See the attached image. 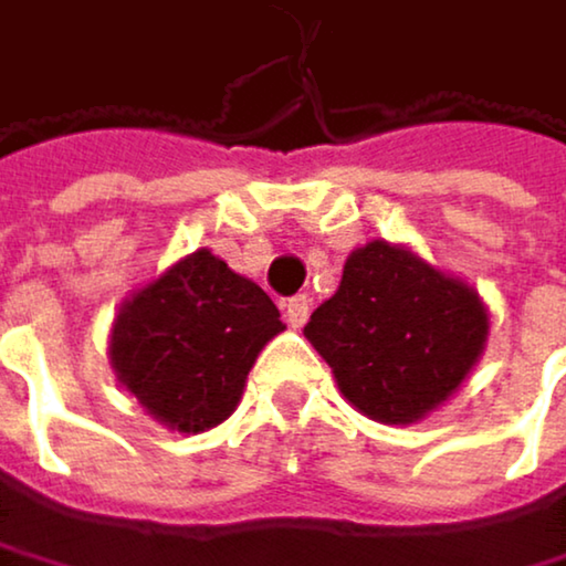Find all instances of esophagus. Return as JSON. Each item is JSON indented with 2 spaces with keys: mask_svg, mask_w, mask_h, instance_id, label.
Returning a JSON list of instances; mask_svg holds the SVG:
<instances>
[{
  "mask_svg": "<svg viewBox=\"0 0 566 566\" xmlns=\"http://www.w3.org/2000/svg\"><path fill=\"white\" fill-rule=\"evenodd\" d=\"M308 312H312L308 295H295V298H289V302H285V318H289L292 329H302V325L308 322Z\"/></svg>",
  "mask_w": 566,
  "mask_h": 566,
  "instance_id": "1",
  "label": "esophagus"
}]
</instances>
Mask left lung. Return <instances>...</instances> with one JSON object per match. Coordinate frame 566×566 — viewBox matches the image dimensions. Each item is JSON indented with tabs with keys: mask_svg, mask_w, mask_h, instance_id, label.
Returning <instances> with one entry per match:
<instances>
[{
	"mask_svg": "<svg viewBox=\"0 0 566 566\" xmlns=\"http://www.w3.org/2000/svg\"><path fill=\"white\" fill-rule=\"evenodd\" d=\"M485 336L489 312L472 285L387 241L346 258L336 295L305 325L343 397L380 424H415L444 403Z\"/></svg>",
	"mask_w": 566,
	"mask_h": 566,
	"instance_id": "1",
	"label": "left lung"
}]
</instances>
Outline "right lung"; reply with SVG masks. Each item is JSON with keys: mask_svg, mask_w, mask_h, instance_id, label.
Instances as JSON below:
<instances>
[{"mask_svg": "<svg viewBox=\"0 0 566 566\" xmlns=\"http://www.w3.org/2000/svg\"><path fill=\"white\" fill-rule=\"evenodd\" d=\"M277 305L207 248L138 289L115 315L112 366L159 424L200 434L233 415Z\"/></svg>", "mask_w": 566, "mask_h": 566, "instance_id": "right-lung-1", "label": "right lung"}]
</instances>
